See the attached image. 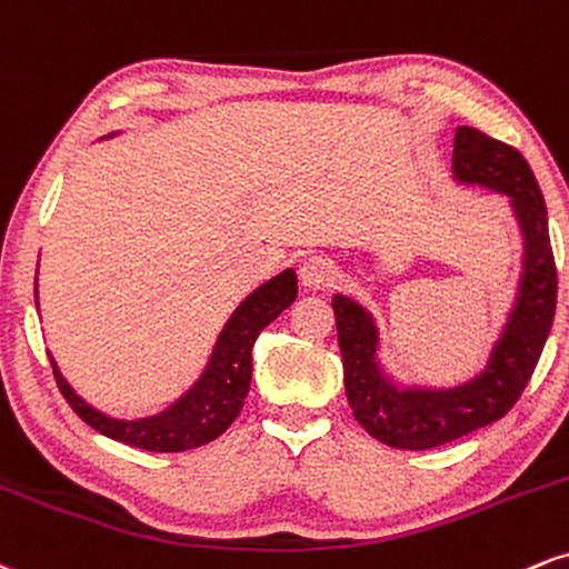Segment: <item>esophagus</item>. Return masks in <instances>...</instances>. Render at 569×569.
Listing matches in <instances>:
<instances>
[{
	"mask_svg": "<svg viewBox=\"0 0 569 569\" xmlns=\"http://www.w3.org/2000/svg\"><path fill=\"white\" fill-rule=\"evenodd\" d=\"M336 279L338 266L330 258L313 256L303 260V266H300V284L309 287V290H325V287L336 284Z\"/></svg>",
	"mask_w": 569,
	"mask_h": 569,
	"instance_id": "obj_1",
	"label": "esophagus"
}]
</instances>
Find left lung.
<instances>
[{
    "label": "left lung",
    "mask_w": 569,
    "mask_h": 569,
    "mask_svg": "<svg viewBox=\"0 0 569 569\" xmlns=\"http://www.w3.org/2000/svg\"><path fill=\"white\" fill-rule=\"evenodd\" d=\"M452 146V180L509 199L522 237L509 313L485 365L452 386L405 383L380 362L383 336L376 317L351 296H332L353 418L370 437L397 450H431L503 418L536 370L557 309L549 218L530 164L517 149L473 127H458Z\"/></svg>",
    "instance_id": "obj_1"
}]
</instances>
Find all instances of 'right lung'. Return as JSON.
I'll return each mask as SVG.
<instances>
[{
	"label": "right lung",
	"mask_w": 569,
	"mask_h": 569,
	"mask_svg": "<svg viewBox=\"0 0 569 569\" xmlns=\"http://www.w3.org/2000/svg\"><path fill=\"white\" fill-rule=\"evenodd\" d=\"M119 132L122 130H113L103 138H113ZM296 298V269H282L277 277L260 282L226 319L199 378L178 399H172L164 410L153 412V416L113 418L109 412L98 410L71 389L50 351H47V357H50L58 389L66 397V402L98 433L151 452L193 450V447L218 439L239 416L252 380V346H256L260 332ZM33 300H37L39 309L37 282H33Z\"/></svg>",
	"instance_id": "1"
}]
</instances>
